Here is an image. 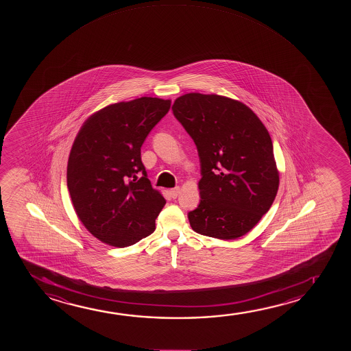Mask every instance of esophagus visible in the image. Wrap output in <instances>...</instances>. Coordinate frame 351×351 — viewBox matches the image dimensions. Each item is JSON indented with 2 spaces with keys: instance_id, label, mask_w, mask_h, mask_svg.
<instances>
[{
  "instance_id": "esophagus-1",
  "label": "esophagus",
  "mask_w": 351,
  "mask_h": 351,
  "mask_svg": "<svg viewBox=\"0 0 351 351\" xmlns=\"http://www.w3.org/2000/svg\"><path fill=\"white\" fill-rule=\"evenodd\" d=\"M170 194H171V197H173V199H176V197H178V194H180V187H175L170 191Z\"/></svg>"
}]
</instances>
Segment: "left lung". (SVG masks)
<instances>
[{
	"mask_svg": "<svg viewBox=\"0 0 351 351\" xmlns=\"http://www.w3.org/2000/svg\"><path fill=\"white\" fill-rule=\"evenodd\" d=\"M173 116L197 145L200 204L188 213L193 230L235 240L252 230L274 204L279 173L269 132L241 101L187 93Z\"/></svg>",
	"mask_w": 351,
	"mask_h": 351,
	"instance_id": "left-lung-1",
	"label": "left lung"
}]
</instances>
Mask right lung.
Listing matches in <instances>:
<instances>
[{"label":"right lung","instance_id":"right-lung-1","mask_svg":"<svg viewBox=\"0 0 351 351\" xmlns=\"http://www.w3.org/2000/svg\"><path fill=\"white\" fill-rule=\"evenodd\" d=\"M170 99L141 97L90 116L73 143L67 187L77 216L106 245L128 247L151 235L165 205L151 186L141 146L167 115Z\"/></svg>","mask_w":351,"mask_h":351}]
</instances>
